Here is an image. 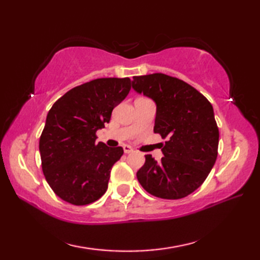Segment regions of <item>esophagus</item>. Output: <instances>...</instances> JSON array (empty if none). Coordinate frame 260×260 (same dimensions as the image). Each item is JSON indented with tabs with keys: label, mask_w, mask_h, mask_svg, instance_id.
I'll list each match as a JSON object with an SVG mask.
<instances>
[{
	"label": "esophagus",
	"mask_w": 260,
	"mask_h": 260,
	"mask_svg": "<svg viewBox=\"0 0 260 260\" xmlns=\"http://www.w3.org/2000/svg\"><path fill=\"white\" fill-rule=\"evenodd\" d=\"M123 148H124V152H125L126 154H129V153H133V152H134L133 148H132L129 145H124Z\"/></svg>",
	"instance_id": "esophagus-1"
}]
</instances>
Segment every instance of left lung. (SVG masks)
Wrapping results in <instances>:
<instances>
[{"mask_svg":"<svg viewBox=\"0 0 260 260\" xmlns=\"http://www.w3.org/2000/svg\"><path fill=\"white\" fill-rule=\"evenodd\" d=\"M132 87L155 103L154 133L167 139L161 161L145 155L137 180L157 198L175 200L191 194L207 179L218 155L212 105L196 88L164 74L133 77Z\"/></svg>","mask_w":260,"mask_h":260,"instance_id":"1","label":"left lung"}]
</instances>
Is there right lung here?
Here are the masks:
<instances>
[{"instance_id": "right-lung-1", "label": "right lung", "mask_w": 260, "mask_h": 260, "mask_svg": "<svg viewBox=\"0 0 260 260\" xmlns=\"http://www.w3.org/2000/svg\"><path fill=\"white\" fill-rule=\"evenodd\" d=\"M129 90V78H99L73 88L49 110L39 150L46 180L62 200L85 206L106 192L124 151L97 143L96 132Z\"/></svg>"}]
</instances>
